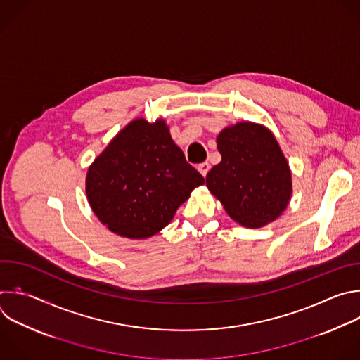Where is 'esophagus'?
I'll return each instance as SVG.
<instances>
[{"label": "esophagus", "mask_w": 360, "mask_h": 360, "mask_svg": "<svg viewBox=\"0 0 360 360\" xmlns=\"http://www.w3.org/2000/svg\"><path fill=\"white\" fill-rule=\"evenodd\" d=\"M198 169H199V172H200L203 176H206L207 172H209V169H210V165H209V162H202V164L198 167Z\"/></svg>", "instance_id": "esophagus-1"}]
</instances>
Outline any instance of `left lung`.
Wrapping results in <instances>:
<instances>
[{"mask_svg": "<svg viewBox=\"0 0 360 360\" xmlns=\"http://www.w3.org/2000/svg\"><path fill=\"white\" fill-rule=\"evenodd\" d=\"M216 141L221 161L207 172V189L242 226L274 221L290 202L292 181L273 133L245 122L221 130Z\"/></svg>", "mask_w": 360, "mask_h": 360, "instance_id": "obj_1", "label": "left lung"}]
</instances>
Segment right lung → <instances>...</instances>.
I'll use <instances>...</instances> for the list:
<instances>
[{
  "mask_svg": "<svg viewBox=\"0 0 360 360\" xmlns=\"http://www.w3.org/2000/svg\"><path fill=\"white\" fill-rule=\"evenodd\" d=\"M203 182L171 139L164 120L148 123L136 118L89 167L86 195L108 230L147 238L162 230Z\"/></svg>",
  "mask_w": 360,
  "mask_h": 360,
  "instance_id": "1",
  "label": "right lung"
}]
</instances>
